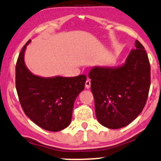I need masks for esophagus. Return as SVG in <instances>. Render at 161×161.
<instances>
[{
  "mask_svg": "<svg viewBox=\"0 0 161 161\" xmlns=\"http://www.w3.org/2000/svg\"><path fill=\"white\" fill-rule=\"evenodd\" d=\"M85 87L86 89H89L90 87V81L87 80L86 81V83H85Z\"/></svg>",
  "mask_w": 161,
  "mask_h": 161,
  "instance_id": "34e87169",
  "label": "esophagus"
}]
</instances>
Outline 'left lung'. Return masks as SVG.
<instances>
[{
    "instance_id": "8db88e82",
    "label": "left lung",
    "mask_w": 161,
    "mask_h": 161,
    "mask_svg": "<svg viewBox=\"0 0 161 161\" xmlns=\"http://www.w3.org/2000/svg\"><path fill=\"white\" fill-rule=\"evenodd\" d=\"M124 63L94 66L89 72L96 116L102 125L120 129L130 124L144 108L151 84V68L139 41Z\"/></svg>"
}]
</instances>
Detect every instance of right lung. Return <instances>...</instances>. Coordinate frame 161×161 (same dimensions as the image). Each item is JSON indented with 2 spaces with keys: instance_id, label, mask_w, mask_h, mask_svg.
I'll return each instance as SVG.
<instances>
[{
  "instance_id": "1",
  "label": "right lung",
  "mask_w": 161,
  "mask_h": 161,
  "mask_svg": "<svg viewBox=\"0 0 161 161\" xmlns=\"http://www.w3.org/2000/svg\"><path fill=\"white\" fill-rule=\"evenodd\" d=\"M31 40L21 50L16 66L17 93L25 114L43 128L51 132L65 129L71 124L74 103L84 90L86 77H40L28 70L25 52Z\"/></svg>"
}]
</instances>
